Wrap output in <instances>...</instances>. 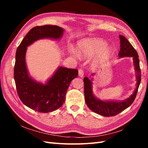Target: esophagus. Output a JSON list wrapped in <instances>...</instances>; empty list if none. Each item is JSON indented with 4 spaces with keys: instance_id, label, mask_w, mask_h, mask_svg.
Here are the masks:
<instances>
[{
    "instance_id": "esophagus-1",
    "label": "esophagus",
    "mask_w": 148,
    "mask_h": 148,
    "mask_svg": "<svg viewBox=\"0 0 148 148\" xmlns=\"http://www.w3.org/2000/svg\"><path fill=\"white\" fill-rule=\"evenodd\" d=\"M78 75H79V77H82V78L83 77L84 72H83V70L82 68L79 69V70H78Z\"/></svg>"
}]
</instances>
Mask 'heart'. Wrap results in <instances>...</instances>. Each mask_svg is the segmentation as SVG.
<instances>
[{
  "label": "heart",
  "instance_id": "obj_1",
  "mask_svg": "<svg viewBox=\"0 0 148 148\" xmlns=\"http://www.w3.org/2000/svg\"><path fill=\"white\" fill-rule=\"evenodd\" d=\"M111 52V49L107 47V42L101 39L84 40L78 44V52L83 57H91L99 52L95 62V65L106 62L110 57Z\"/></svg>",
  "mask_w": 148,
  "mask_h": 148
}]
</instances>
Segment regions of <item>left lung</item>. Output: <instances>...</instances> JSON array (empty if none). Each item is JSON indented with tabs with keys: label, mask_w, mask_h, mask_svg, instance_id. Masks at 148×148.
<instances>
[{
	"label": "left lung",
	"mask_w": 148,
	"mask_h": 148,
	"mask_svg": "<svg viewBox=\"0 0 148 148\" xmlns=\"http://www.w3.org/2000/svg\"><path fill=\"white\" fill-rule=\"evenodd\" d=\"M120 49L119 51V57H132L133 58L134 65L135 66L137 79V86L133 95L123 101H102L97 99L94 96L92 91V82L88 78L85 77L84 81V92L85 101L88 107L92 111L104 117H112L122 112L129 106H130L135 101L138 89L141 82V70L140 66L138 54L135 49L124 36L120 35Z\"/></svg>",
	"instance_id": "8db88e82"
}]
</instances>
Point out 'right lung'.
<instances>
[{
    "label": "right lung",
    "instance_id": "right-lung-1",
    "mask_svg": "<svg viewBox=\"0 0 148 148\" xmlns=\"http://www.w3.org/2000/svg\"><path fill=\"white\" fill-rule=\"evenodd\" d=\"M63 31V28L56 25L35 26L22 40L16 52L14 79L18 95L25 106L39 112H50L63 105L67 89L78 71L60 66L46 84L36 82L29 77L26 69V49L39 39H59Z\"/></svg>",
    "mask_w": 148,
    "mask_h": 148
}]
</instances>
